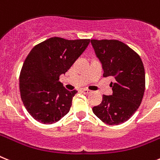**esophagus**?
<instances>
[{
    "label": "esophagus",
    "instance_id": "esophagus-1",
    "mask_svg": "<svg viewBox=\"0 0 160 160\" xmlns=\"http://www.w3.org/2000/svg\"><path fill=\"white\" fill-rule=\"evenodd\" d=\"M82 92L83 94H85V95H88V94L91 93V91H90V90L88 89H82Z\"/></svg>",
    "mask_w": 160,
    "mask_h": 160
}]
</instances>
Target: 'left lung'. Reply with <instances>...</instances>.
Segmentation results:
<instances>
[{
	"label": "left lung",
	"instance_id": "1",
	"mask_svg": "<svg viewBox=\"0 0 160 160\" xmlns=\"http://www.w3.org/2000/svg\"><path fill=\"white\" fill-rule=\"evenodd\" d=\"M97 57L102 63L103 77H113L112 95H103V100L92 111L99 119L110 125L125 122L134 114L145 91V69L139 55L117 39H91Z\"/></svg>",
	"mask_w": 160,
	"mask_h": 160
}]
</instances>
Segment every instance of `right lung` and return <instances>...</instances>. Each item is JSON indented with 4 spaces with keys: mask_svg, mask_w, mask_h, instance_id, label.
<instances>
[{
    "mask_svg": "<svg viewBox=\"0 0 160 160\" xmlns=\"http://www.w3.org/2000/svg\"><path fill=\"white\" fill-rule=\"evenodd\" d=\"M90 39L52 37L35 45L27 55L19 77V90L27 112L43 124H53L69 112L77 91L59 82L82 55Z\"/></svg>",
    "mask_w": 160,
    "mask_h": 160,
    "instance_id": "add662e5",
    "label": "right lung"
}]
</instances>
